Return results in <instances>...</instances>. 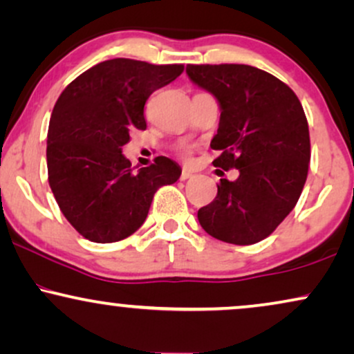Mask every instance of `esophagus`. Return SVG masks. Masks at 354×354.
Segmentation results:
<instances>
[{
  "label": "esophagus",
  "instance_id": "esophagus-1",
  "mask_svg": "<svg viewBox=\"0 0 354 354\" xmlns=\"http://www.w3.org/2000/svg\"><path fill=\"white\" fill-rule=\"evenodd\" d=\"M191 176H192V173L189 171V169L185 168V169H183V171H181V176H180V178H181V181H186V180H189Z\"/></svg>",
  "mask_w": 354,
  "mask_h": 354
}]
</instances>
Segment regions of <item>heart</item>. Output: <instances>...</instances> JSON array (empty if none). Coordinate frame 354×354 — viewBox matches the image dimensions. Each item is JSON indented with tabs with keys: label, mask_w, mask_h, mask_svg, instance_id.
<instances>
[{
	"label": "heart",
	"mask_w": 354,
	"mask_h": 354,
	"mask_svg": "<svg viewBox=\"0 0 354 354\" xmlns=\"http://www.w3.org/2000/svg\"><path fill=\"white\" fill-rule=\"evenodd\" d=\"M181 153H183V155H187V153H189V149H183Z\"/></svg>",
	"instance_id": "obj_1"
}]
</instances>
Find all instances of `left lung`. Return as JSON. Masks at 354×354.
I'll return each instance as SVG.
<instances>
[{
    "instance_id": "1",
    "label": "left lung",
    "mask_w": 354,
    "mask_h": 354,
    "mask_svg": "<svg viewBox=\"0 0 354 354\" xmlns=\"http://www.w3.org/2000/svg\"><path fill=\"white\" fill-rule=\"evenodd\" d=\"M187 77L221 106L210 142L212 165L239 169L221 180L212 203L198 210L201 227L234 245L265 240L296 207L307 180L310 137L302 104L288 84L250 65H187Z\"/></svg>"
}]
</instances>
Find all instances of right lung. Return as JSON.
<instances>
[{"label":"right lung","instance_id":"right-lung-1","mask_svg":"<svg viewBox=\"0 0 354 354\" xmlns=\"http://www.w3.org/2000/svg\"><path fill=\"white\" fill-rule=\"evenodd\" d=\"M183 65L131 58L101 62L64 89L47 133L48 185L66 221L96 243H113L140 229L155 192L181 176L167 156L136 173L122 155L131 131H145L144 106Z\"/></svg>","mask_w":354,"mask_h":354}]
</instances>
